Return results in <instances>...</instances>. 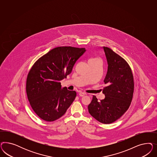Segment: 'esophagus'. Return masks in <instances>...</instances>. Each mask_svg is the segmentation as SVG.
<instances>
[{
  "instance_id": "34e87169",
  "label": "esophagus",
  "mask_w": 157,
  "mask_h": 157,
  "mask_svg": "<svg viewBox=\"0 0 157 157\" xmlns=\"http://www.w3.org/2000/svg\"><path fill=\"white\" fill-rule=\"evenodd\" d=\"M86 93H82V92H80L79 93V95L80 96V97H83V96H84V95H85Z\"/></svg>"
}]
</instances>
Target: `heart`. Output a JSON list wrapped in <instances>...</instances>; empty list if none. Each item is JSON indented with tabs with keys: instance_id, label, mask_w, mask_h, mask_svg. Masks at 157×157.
I'll list each match as a JSON object with an SVG mask.
<instances>
[{
	"instance_id": "1",
	"label": "heart",
	"mask_w": 157,
	"mask_h": 157,
	"mask_svg": "<svg viewBox=\"0 0 157 157\" xmlns=\"http://www.w3.org/2000/svg\"><path fill=\"white\" fill-rule=\"evenodd\" d=\"M89 60L90 61H100V60L97 58H93V59H91Z\"/></svg>"
}]
</instances>
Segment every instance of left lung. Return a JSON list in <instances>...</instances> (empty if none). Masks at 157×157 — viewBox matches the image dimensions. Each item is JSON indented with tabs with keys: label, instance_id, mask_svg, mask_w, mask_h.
<instances>
[{
	"label": "left lung",
	"instance_id": "8db88e82",
	"mask_svg": "<svg viewBox=\"0 0 157 157\" xmlns=\"http://www.w3.org/2000/svg\"><path fill=\"white\" fill-rule=\"evenodd\" d=\"M107 62V72L104 82V100L95 95L88 105L89 113L104 124L112 123L128 109L133 97V78L128 63L109 48L103 47Z\"/></svg>",
	"mask_w": 157,
	"mask_h": 157
}]
</instances>
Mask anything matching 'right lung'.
Returning a JSON list of instances; mask_svg holds the SVG:
<instances>
[{
    "label": "right lung",
    "instance_id": "right-lung-1",
    "mask_svg": "<svg viewBox=\"0 0 157 157\" xmlns=\"http://www.w3.org/2000/svg\"><path fill=\"white\" fill-rule=\"evenodd\" d=\"M85 48H55L40 57L29 72L26 81L28 98L34 112L47 121L65 114L76 97L75 91L62 88L60 81L72 70Z\"/></svg>",
    "mask_w": 157,
    "mask_h": 157
}]
</instances>
